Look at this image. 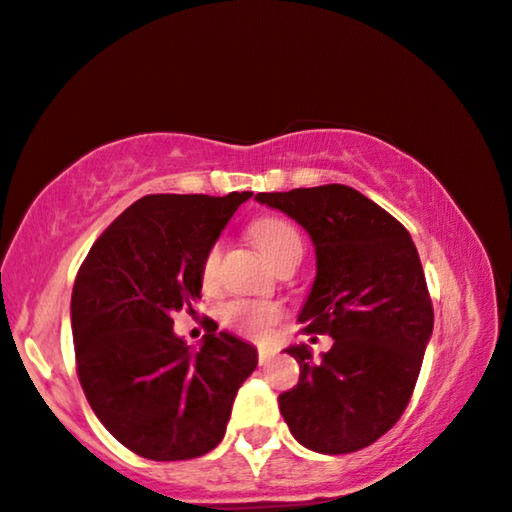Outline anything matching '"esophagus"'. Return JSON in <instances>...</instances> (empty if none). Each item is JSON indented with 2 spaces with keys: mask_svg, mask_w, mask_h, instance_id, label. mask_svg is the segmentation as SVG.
I'll return each mask as SVG.
<instances>
[{
  "mask_svg": "<svg viewBox=\"0 0 512 512\" xmlns=\"http://www.w3.org/2000/svg\"><path fill=\"white\" fill-rule=\"evenodd\" d=\"M273 357H275L273 348H268V345H262V348H259V363H262V366H266Z\"/></svg>",
  "mask_w": 512,
  "mask_h": 512,
  "instance_id": "obj_1",
  "label": "esophagus"
}]
</instances>
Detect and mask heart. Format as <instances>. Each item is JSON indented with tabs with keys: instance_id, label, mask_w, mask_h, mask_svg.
<instances>
[{
	"instance_id": "1",
	"label": "heart",
	"mask_w": 512,
	"mask_h": 512,
	"mask_svg": "<svg viewBox=\"0 0 512 512\" xmlns=\"http://www.w3.org/2000/svg\"><path fill=\"white\" fill-rule=\"evenodd\" d=\"M250 239L255 241L259 253L266 257V262L275 266L282 257L291 253H302V241L298 230L289 221L277 219V216H264L250 225ZM221 257V246L214 244L203 259V280L212 282L216 273V264ZM280 318V309L266 302H248L239 300L223 311V320L237 332L248 336H264L275 320Z\"/></svg>"
}]
</instances>
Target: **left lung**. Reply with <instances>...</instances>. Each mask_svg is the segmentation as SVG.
Returning a JSON list of instances; mask_svg holds the SVG:
<instances>
[{
    "instance_id": "left-lung-1",
    "label": "left lung",
    "mask_w": 512,
    "mask_h": 512,
    "mask_svg": "<svg viewBox=\"0 0 512 512\" xmlns=\"http://www.w3.org/2000/svg\"><path fill=\"white\" fill-rule=\"evenodd\" d=\"M305 228L316 277L298 320L332 336L314 359L291 345L298 386L277 397L291 436L318 454L375 443L411 400L433 332V307L418 250L402 223L345 185L257 194Z\"/></svg>"
}]
</instances>
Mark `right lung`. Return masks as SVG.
Instances as JSON below:
<instances>
[{
	"label": "right lung",
	"mask_w": 512,
	"mask_h": 512,
	"mask_svg": "<svg viewBox=\"0 0 512 512\" xmlns=\"http://www.w3.org/2000/svg\"><path fill=\"white\" fill-rule=\"evenodd\" d=\"M250 196H144L103 230L76 275L69 311L83 393L103 427L151 461L219 445L257 368L255 345L214 329L192 348L171 318L201 298L207 250Z\"/></svg>",
	"instance_id": "add662e5"
}]
</instances>
